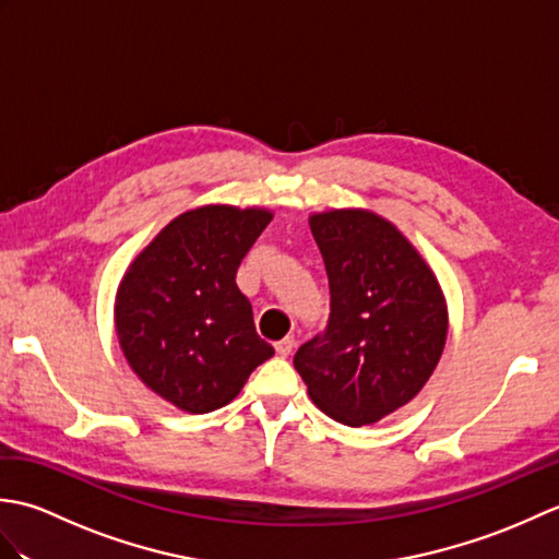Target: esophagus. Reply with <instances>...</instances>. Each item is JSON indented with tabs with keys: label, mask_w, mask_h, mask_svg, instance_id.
Here are the masks:
<instances>
[{
	"label": "esophagus",
	"mask_w": 559,
	"mask_h": 559,
	"mask_svg": "<svg viewBox=\"0 0 559 559\" xmlns=\"http://www.w3.org/2000/svg\"><path fill=\"white\" fill-rule=\"evenodd\" d=\"M293 348H295V338L293 336H286V338H281L276 343V353L283 355V358H288V355L293 353Z\"/></svg>",
	"instance_id": "1"
}]
</instances>
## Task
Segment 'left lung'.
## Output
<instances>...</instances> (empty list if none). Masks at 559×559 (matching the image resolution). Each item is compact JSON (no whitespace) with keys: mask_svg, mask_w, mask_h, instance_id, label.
Returning a JSON list of instances; mask_svg holds the SVG:
<instances>
[{"mask_svg":"<svg viewBox=\"0 0 559 559\" xmlns=\"http://www.w3.org/2000/svg\"><path fill=\"white\" fill-rule=\"evenodd\" d=\"M310 228L329 276V319L293 365L329 418L372 425L437 367L447 341L442 290L406 237L370 211L319 213Z\"/></svg>","mask_w":559,"mask_h":559,"instance_id":"obj_1","label":"left lung"}]
</instances>
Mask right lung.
<instances>
[{"label":"right lung","mask_w":559,"mask_h":559,"mask_svg":"<svg viewBox=\"0 0 559 559\" xmlns=\"http://www.w3.org/2000/svg\"><path fill=\"white\" fill-rule=\"evenodd\" d=\"M271 223L264 209L201 206L165 225L124 273L115 326L141 382L187 413L230 403L273 355L237 269Z\"/></svg>","instance_id":"right-lung-1"}]
</instances>
